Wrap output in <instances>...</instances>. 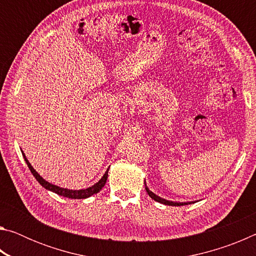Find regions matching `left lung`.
Masks as SVG:
<instances>
[{"instance_id": "1", "label": "left lung", "mask_w": 256, "mask_h": 256, "mask_svg": "<svg viewBox=\"0 0 256 256\" xmlns=\"http://www.w3.org/2000/svg\"><path fill=\"white\" fill-rule=\"evenodd\" d=\"M144 184H146V180H144ZM146 193L149 194V196H150L151 198H154V201H157V202L162 203V204H166V206H175L190 204V202H172V201L164 200V198H160V196H156V194H154V192H151V190H150L148 188H146Z\"/></svg>"}]
</instances>
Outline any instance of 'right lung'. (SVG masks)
I'll return each mask as SVG.
<instances>
[{
  "label": "right lung",
  "mask_w": 256,
  "mask_h": 256,
  "mask_svg": "<svg viewBox=\"0 0 256 256\" xmlns=\"http://www.w3.org/2000/svg\"><path fill=\"white\" fill-rule=\"evenodd\" d=\"M24 158L26 160V164H28L30 172H32V174L34 176V178L38 180V183H40L42 188H45L46 190H52V192H54L56 194H58L60 196H64V198H86L89 196H94V194L98 193L99 190H100L106 184V180H107V177H108V170L110 168H107V170L104 176L102 177L100 180H99L98 183H96L92 186H90L88 188H84V190H68V188H60V186H56L52 183H48V182L45 180L42 177L38 174V172L34 170V167L30 164V162H28V159L26 158L24 154L22 152Z\"/></svg>",
  "instance_id": "add662e5"
}]
</instances>
